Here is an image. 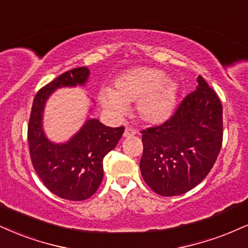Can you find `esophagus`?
<instances>
[{"label":"esophagus","mask_w":248,"mask_h":248,"mask_svg":"<svg viewBox=\"0 0 248 248\" xmlns=\"http://www.w3.org/2000/svg\"><path fill=\"white\" fill-rule=\"evenodd\" d=\"M136 134L135 130L133 129L132 127H126V129H124V137H130V136H134Z\"/></svg>","instance_id":"obj_1"}]
</instances>
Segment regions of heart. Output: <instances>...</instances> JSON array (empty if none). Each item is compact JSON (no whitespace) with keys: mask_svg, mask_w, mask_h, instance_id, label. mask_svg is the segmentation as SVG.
Instances as JSON below:
<instances>
[{"mask_svg":"<svg viewBox=\"0 0 248 248\" xmlns=\"http://www.w3.org/2000/svg\"><path fill=\"white\" fill-rule=\"evenodd\" d=\"M177 84L158 68L140 67L115 79L111 92L101 94L108 111L120 114L129 104L136 103L140 120L159 124L171 116L177 101Z\"/></svg>","mask_w":248,"mask_h":248,"instance_id":"heart-1","label":"heart"}]
</instances>
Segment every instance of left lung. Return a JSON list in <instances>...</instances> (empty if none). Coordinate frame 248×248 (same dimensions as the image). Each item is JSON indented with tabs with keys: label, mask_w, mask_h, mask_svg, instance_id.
Returning <instances> with one entry per match:
<instances>
[{
	"label": "left lung",
	"mask_w": 248,
	"mask_h": 248,
	"mask_svg": "<svg viewBox=\"0 0 248 248\" xmlns=\"http://www.w3.org/2000/svg\"><path fill=\"white\" fill-rule=\"evenodd\" d=\"M198 86L158 126L141 130L142 177L160 196L188 192L213 169L223 142V106L202 76Z\"/></svg>",
	"instance_id": "left-lung-1"
}]
</instances>
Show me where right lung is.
<instances>
[{"label":"right lung","instance_id":"add662e5","mask_svg":"<svg viewBox=\"0 0 248 248\" xmlns=\"http://www.w3.org/2000/svg\"><path fill=\"white\" fill-rule=\"evenodd\" d=\"M89 74L86 67L75 68L41 88L33 99L28 126L30 157L38 177L53 194L69 201H83L97 192L104 177V157L124 132V126L111 128L90 119L65 144H54L45 137L41 116L48 95L56 88L84 84Z\"/></svg>","mask_w":248,"mask_h":248}]
</instances>
